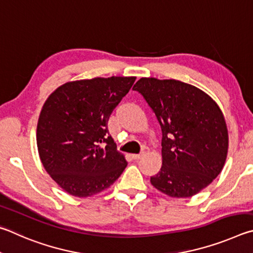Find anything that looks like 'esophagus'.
I'll use <instances>...</instances> for the list:
<instances>
[{"instance_id":"esophagus-1","label":"esophagus","mask_w":253,"mask_h":253,"mask_svg":"<svg viewBox=\"0 0 253 253\" xmlns=\"http://www.w3.org/2000/svg\"><path fill=\"white\" fill-rule=\"evenodd\" d=\"M144 156V152H141L139 154H132V158L134 159V160H139V159H141Z\"/></svg>"}]
</instances>
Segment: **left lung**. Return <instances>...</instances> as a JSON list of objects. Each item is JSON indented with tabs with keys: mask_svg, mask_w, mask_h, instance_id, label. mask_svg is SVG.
<instances>
[{
	"mask_svg": "<svg viewBox=\"0 0 253 253\" xmlns=\"http://www.w3.org/2000/svg\"><path fill=\"white\" fill-rule=\"evenodd\" d=\"M139 91L162 131V167L150 182L172 198L196 196L222 171L229 135L223 113L212 97L178 80L142 78Z\"/></svg>",
	"mask_w": 253,
	"mask_h": 253,
	"instance_id": "1",
	"label": "left lung"
}]
</instances>
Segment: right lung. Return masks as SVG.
Wrapping results in <instances>:
<instances>
[{
    "instance_id": "1",
    "label": "right lung",
    "mask_w": 253,
    "mask_h": 253,
    "mask_svg": "<svg viewBox=\"0 0 253 253\" xmlns=\"http://www.w3.org/2000/svg\"><path fill=\"white\" fill-rule=\"evenodd\" d=\"M135 77L94 78L62 84L43 104L37 144L44 169L73 197L111 187L127 166L109 134L108 121Z\"/></svg>"
}]
</instances>
